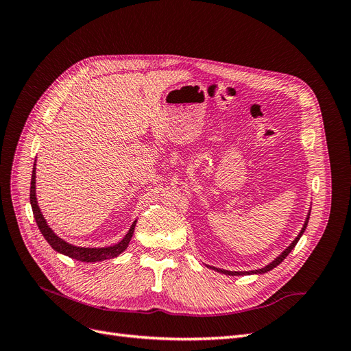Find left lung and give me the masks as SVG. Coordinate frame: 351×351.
<instances>
[{"mask_svg":"<svg viewBox=\"0 0 351 351\" xmlns=\"http://www.w3.org/2000/svg\"><path fill=\"white\" fill-rule=\"evenodd\" d=\"M309 217H311V209H309V212H307V217H306V219H304V224H303V227H302V230H300V232L299 234H297V237L291 241V244L289 247H287L282 253H280L277 258H275L271 263H268L267 267H263V268H261V269H253V271H227V269H221V268H215V267H209V265H206L208 268H210V269H214V271H217V272H219V274H226V275H231V277H234V275H253V274H265V272H268V271H271V269H274L275 267H278V265L289 256V253L295 247V244H297V241L300 240V237L303 236V232H304V230H306V227H307V222H309Z\"/></svg>","mask_w":351,"mask_h":351,"instance_id":"1","label":"left lung"}]
</instances>
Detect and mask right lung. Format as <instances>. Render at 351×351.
Returning a JSON list of instances; mask_svg holds the SVG:
<instances>
[{"mask_svg":"<svg viewBox=\"0 0 351 351\" xmlns=\"http://www.w3.org/2000/svg\"><path fill=\"white\" fill-rule=\"evenodd\" d=\"M36 161L34 165V171H32V180H30V205H32V210H34V217L36 224L42 232V236L45 237V240L49 243V246L54 249L56 252L66 254V256L76 259L80 262H99V261H105V259H112L117 258L120 253H123L129 243L133 237L134 232V227L137 219L133 221V224L130 227V230L127 231V234L119 241L112 244V246H105V247H82V246H74V244L62 240L61 237H58L52 228L48 226L47 219L42 215V212L38 206V200H36Z\"/></svg>","mask_w":351,"mask_h":351,"instance_id":"right-lung-1","label":"right lung"}]
</instances>
